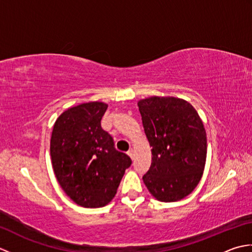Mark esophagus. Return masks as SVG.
Wrapping results in <instances>:
<instances>
[{
  "instance_id": "obj_1",
  "label": "esophagus",
  "mask_w": 252,
  "mask_h": 252,
  "mask_svg": "<svg viewBox=\"0 0 252 252\" xmlns=\"http://www.w3.org/2000/svg\"><path fill=\"white\" fill-rule=\"evenodd\" d=\"M127 155H129V157H130L131 159L134 158V152H133V149H130V151L127 152Z\"/></svg>"
}]
</instances>
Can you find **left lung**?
Masks as SVG:
<instances>
[{"mask_svg":"<svg viewBox=\"0 0 252 252\" xmlns=\"http://www.w3.org/2000/svg\"><path fill=\"white\" fill-rule=\"evenodd\" d=\"M137 106L153 147L144 183L159 201L183 199L195 189L205 169L207 134L201 118L189 101L173 96H151Z\"/></svg>","mask_w":252,"mask_h":252,"instance_id":"left-lung-1","label":"left lung"}]
</instances>
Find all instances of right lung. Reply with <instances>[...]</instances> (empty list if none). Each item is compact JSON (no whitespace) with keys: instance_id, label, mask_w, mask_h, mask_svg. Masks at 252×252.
Masks as SVG:
<instances>
[{"instance_id":"right-lung-1","label":"right lung","mask_w":252,"mask_h":252,"mask_svg":"<svg viewBox=\"0 0 252 252\" xmlns=\"http://www.w3.org/2000/svg\"><path fill=\"white\" fill-rule=\"evenodd\" d=\"M107 107L103 101L71 107L53 126L50 151L55 176L66 195L84 208L108 205L132 163L101 129Z\"/></svg>"}]
</instances>
